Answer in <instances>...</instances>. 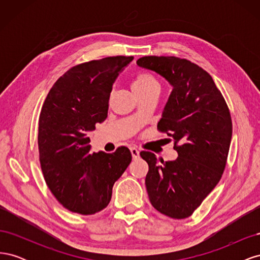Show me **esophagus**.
<instances>
[{
  "instance_id": "34e87169",
  "label": "esophagus",
  "mask_w": 260,
  "mask_h": 260,
  "mask_svg": "<svg viewBox=\"0 0 260 260\" xmlns=\"http://www.w3.org/2000/svg\"><path fill=\"white\" fill-rule=\"evenodd\" d=\"M130 151H131V154H132L133 159H137V158H139V151H138V148H137V147H135V146L130 147Z\"/></svg>"
}]
</instances>
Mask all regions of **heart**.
Masks as SVG:
<instances>
[{
  "mask_svg": "<svg viewBox=\"0 0 260 260\" xmlns=\"http://www.w3.org/2000/svg\"><path fill=\"white\" fill-rule=\"evenodd\" d=\"M159 88L156 78L147 72H139L132 80V90L136 94L143 93L148 90Z\"/></svg>",
  "mask_w": 260,
  "mask_h": 260,
  "instance_id": "b5f03b06",
  "label": "heart"
}]
</instances>
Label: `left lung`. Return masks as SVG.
<instances>
[{"instance_id":"1","label":"left lung","mask_w":260,"mask_h":260,"mask_svg":"<svg viewBox=\"0 0 260 260\" xmlns=\"http://www.w3.org/2000/svg\"><path fill=\"white\" fill-rule=\"evenodd\" d=\"M137 64L174 86L157 129L174 141L178 158L164 161L146 151L140 155L148 165L145 185L153 207L165 216L184 219L222 177L232 138L229 107L211 76L190 60L144 56Z\"/></svg>"}]
</instances>
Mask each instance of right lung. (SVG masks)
Listing matches in <instances>:
<instances>
[{
  "instance_id": "right-lung-1",
  "label": "right lung",
  "mask_w": 260,
  "mask_h": 260,
  "mask_svg": "<svg viewBox=\"0 0 260 260\" xmlns=\"http://www.w3.org/2000/svg\"><path fill=\"white\" fill-rule=\"evenodd\" d=\"M132 59L111 56L72 67L53 84L41 108L38 147L44 180L55 199L77 214L104 209L131 162L125 146L91 154L88 133L106 119L113 83Z\"/></svg>"
}]
</instances>
